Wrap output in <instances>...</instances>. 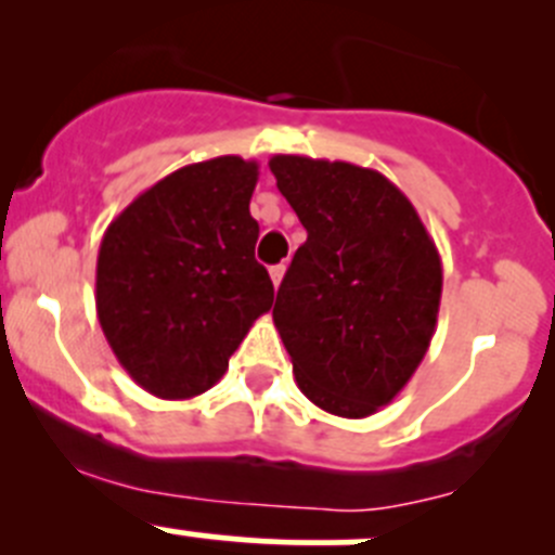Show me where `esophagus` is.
<instances>
[{
    "mask_svg": "<svg viewBox=\"0 0 555 555\" xmlns=\"http://www.w3.org/2000/svg\"><path fill=\"white\" fill-rule=\"evenodd\" d=\"M284 273H287V266H273L271 268V282H273V287H279V284H282V279H284Z\"/></svg>",
    "mask_w": 555,
    "mask_h": 555,
    "instance_id": "esophagus-1",
    "label": "esophagus"
}]
</instances>
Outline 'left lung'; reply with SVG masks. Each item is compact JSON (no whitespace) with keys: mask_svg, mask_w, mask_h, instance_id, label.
<instances>
[{"mask_svg":"<svg viewBox=\"0 0 555 555\" xmlns=\"http://www.w3.org/2000/svg\"><path fill=\"white\" fill-rule=\"evenodd\" d=\"M268 166L309 233L273 306L295 382L333 416H373L411 382L435 335L438 246L382 171L306 155Z\"/></svg>","mask_w":555,"mask_h":555,"instance_id":"obj_1","label":"left lung"}]
</instances>
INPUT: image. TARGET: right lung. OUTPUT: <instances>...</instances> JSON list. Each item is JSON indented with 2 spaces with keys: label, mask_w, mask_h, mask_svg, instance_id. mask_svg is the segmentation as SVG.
<instances>
[{
  "label": "right lung",
  "mask_w": 555,
  "mask_h": 555,
  "mask_svg": "<svg viewBox=\"0 0 555 555\" xmlns=\"http://www.w3.org/2000/svg\"><path fill=\"white\" fill-rule=\"evenodd\" d=\"M257 164L238 155L182 166L139 193L104 231L96 313L109 349L144 391L211 389L273 284L255 260Z\"/></svg>",
  "instance_id": "add662e5"
}]
</instances>
